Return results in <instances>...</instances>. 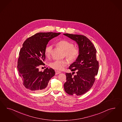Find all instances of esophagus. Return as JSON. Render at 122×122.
<instances>
[{
  "instance_id": "obj_1",
  "label": "esophagus",
  "mask_w": 122,
  "mask_h": 122,
  "mask_svg": "<svg viewBox=\"0 0 122 122\" xmlns=\"http://www.w3.org/2000/svg\"><path fill=\"white\" fill-rule=\"evenodd\" d=\"M60 73H61V72H60L59 71H55V74L56 75H58Z\"/></svg>"
}]
</instances>
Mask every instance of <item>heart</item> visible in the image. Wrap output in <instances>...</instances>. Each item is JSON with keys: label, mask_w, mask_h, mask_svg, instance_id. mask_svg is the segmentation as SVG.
<instances>
[{"label": "heart", "mask_w": 122, "mask_h": 122, "mask_svg": "<svg viewBox=\"0 0 122 122\" xmlns=\"http://www.w3.org/2000/svg\"><path fill=\"white\" fill-rule=\"evenodd\" d=\"M59 47L65 50L64 56H66L71 62L75 61L79 57L80 50L79 48L74 46V44L66 40H61L57 43ZM53 47L51 45H47L45 48L44 54L46 57L49 58L51 55ZM67 59L55 60L49 64L50 67L57 71H62L68 64Z\"/></svg>", "instance_id": "1"}]
</instances>
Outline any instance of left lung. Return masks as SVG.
I'll use <instances>...</instances> for the list:
<instances>
[{
    "label": "left lung",
    "mask_w": 122,
    "mask_h": 122,
    "mask_svg": "<svg viewBox=\"0 0 122 122\" xmlns=\"http://www.w3.org/2000/svg\"><path fill=\"white\" fill-rule=\"evenodd\" d=\"M64 35L76 41L80 50L79 57L69 68L74 72L72 74H66V81L64 84V89L68 94L82 95L93 86L96 79L95 77L98 74L99 62L96 57L97 50L85 36L70 34H64ZM75 71L76 73L74 75Z\"/></svg>",
    "instance_id": "8db88e82"
}]
</instances>
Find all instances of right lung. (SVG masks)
<instances>
[{
  "instance_id": "right-lung-1",
  "label": "right lung",
  "mask_w": 122,
  "mask_h": 122,
  "mask_svg": "<svg viewBox=\"0 0 122 122\" xmlns=\"http://www.w3.org/2000/svg\"><path fill=\"white\" fill-rule=\"evenodd\" d=\"M60 33L40 32L26 39L20 49L17 61V70L24 86L37 92H43L50 79L55 75L53 69L47 68L43 72L39 68L44 65L45 48L48 42Z\"/></svg>"
}]
</instances>
